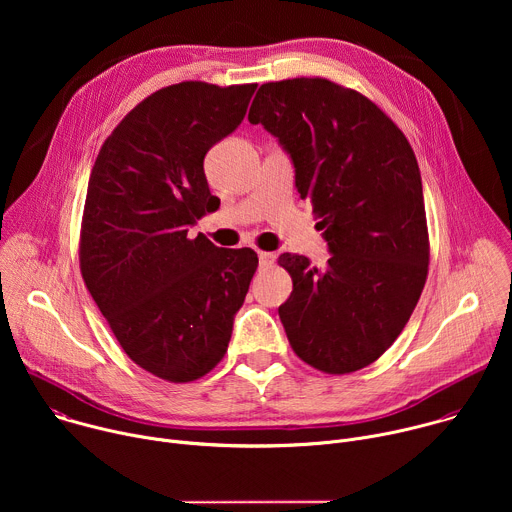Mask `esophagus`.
I'll use <instances>...</instances> for the list:
<instances>
[{
  "instance_id": "esophagus-1",
  "label": "esophagus",
  "mask_w": 512,
  "mask_h": 512,
  "mask_svg": "<svg viewBox=\"0 0 512 512\" xmlns=\"http://www.w3.org/2000/svg\"><path fill=\"white\" fill-rule=\"evenodd\" d=\"M257 255H259V265H261V267L271 265V263H273V259H275V257H273V253H267V251H259Z\"/></svg>"
}]
</instances>
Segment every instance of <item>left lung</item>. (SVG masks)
Masks as SVG:
<instances>
[{"label": "left lung", "mask_w": 512, "mask_h": 512, "mask_svg": "<svg viewBox=\"0 0 512 512\" xmlns=\"http://www.w3.org/2000/svg\"><path fill=\"white\" fill-rule=\"evenodd\" d=\"M261 123L294 164L330 259L279 255L294 291L279 318L310 367L344 375L375 362L401 334L427 277L421 174L403 131L367 97L326 79L259 87Z\"/></svg>", "instance_id": "8db88e82"}]
</instances>
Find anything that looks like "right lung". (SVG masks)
<instances>
[{
    "instance_id": "obj_1",
    "label": "right lung",
    "mask_w": 512,
    "mask_h": 512,
    "mask_svg": "<svg viewBox=\"0 0 512 512\" xmlns=\"http://www.w3.org/2000/svg\"><path fill=\"white\" fill-rule=\"evenodd\" d=\"M255 89L198 81L160 89L113 129L91 172L85 285L127 356L172 383L221 362L259 263L253 249L188 237L221 204L204 156L241 125Z\"/></svg>"
}]
</instances>
